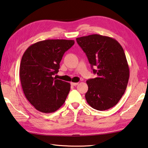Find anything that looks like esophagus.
I'll return each instance as SVG.
<instances>
[{
    "mask_svg": "<svg viewBox=\"0 0 148 148\" xmlns=\"http://www.w3.org/2000/svg\"><path fill=\"white\" fill-rule=\"evenodd\" d=\"M71 85H73V86H76V85H78V83H74V82H71Z\"/></svg>",
    "mask_w": 148,
    "mask_h": 148,
    "instance_id": "esophagus-1",
    "label": "esophagus"
}]
</instances>
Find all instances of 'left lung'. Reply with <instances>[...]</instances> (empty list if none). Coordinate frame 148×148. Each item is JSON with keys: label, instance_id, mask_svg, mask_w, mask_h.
I'll return each instance as SVG.
<instances>
[{"label": "left lung", "instance_id": "obj_1", "mask_svg": "<svg viewBox=\"0 0 148 148\" xmlns=\"http://www.w3.org/2000/svg\"><path fill=\"white\" fill-rule=\"evenodd\" d=\"M76 41L87 55L93 73L97 74L87 81V103L98 111L116 106L125 92L130 77L123 48L116 39L99 34L77 37Z\"/></svg>", "mask_w": 148, "mask_h": 148}]
</instances>
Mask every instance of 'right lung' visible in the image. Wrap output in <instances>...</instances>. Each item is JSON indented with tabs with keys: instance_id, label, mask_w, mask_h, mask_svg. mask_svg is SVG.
I'll return each instance as SVG.
<instances>
[{
	"instance_id": "right-lung-1",
	"label": "right lung",
	"mask_w": 148,
	"mask_h": 148,
	"mask_svg": "<svg viewBox=\"0 0 148 148\" xmlns=\"http://www.w3.org/2000/svg\"><path fill=\"white\" fill-rule=\"evenodd\" d=\"M74 44V40L47 39L29 46L21 59L19 76L26 98L39 111L55 112L63 106L71 84L57 79L64 53Z\"/></svg>"
}]
</instances>
